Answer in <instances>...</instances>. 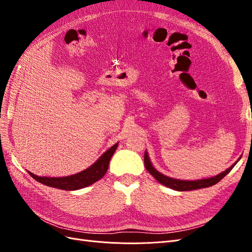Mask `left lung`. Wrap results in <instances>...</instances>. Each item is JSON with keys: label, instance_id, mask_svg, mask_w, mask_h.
<instances>
[{"label": "left lung", "instance_id": "1", "mask_svg": "<svg viewBox=\"0 0 252 252\" xmlns=\"http://www.w3.org/2000/svg\"><path fill=\"white\" fill-rule=\"evenodd\" d=\"M241 158V157H240ZM240 158L236 161L235 163H233L229 168H227L225 171L220 172L215 177L211 178H206V179H201V180H195V181H187V180H179V179H173V178H169L167 175L161 173L159 171H158L154 165L151 164L150 158L148 157V152L145 151L144 155V163H145V167L148 170V172L154 177L158 183H161L162 185L169 187L173 190H177V191H189V190H196V189H201V188H206V187H210L212 185H216L217 183H219L220 180H222L226 174H228L230 172V170L235 166V164L240 161Z\"/></svg>", "mask_w": 252, "mask_h": 252}]
</instances>
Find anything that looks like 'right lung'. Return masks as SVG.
Masks as SVG:
<instances>
[{"label": "right lung", "instance_id": "add662e5", "mask_svg": "<svg viewBox=\"0 0 252 252\" xmlns=\"http://www.w3.org/2000/svg\"><path fill=\"white\" fill-rule=\"evenodd\" d=\"M118 145L119 143L114 144L112 147H110L108 150H106V152H104L93 165L89 166L85 170L72 175H68V177L48 178L39 177V175H35L30 171H28V173L32 175L35 181L49 187L63 190H78L85 188L87 186H90L91 184H94L96 181L101 180L105 175V173L107 172L110 158L113 156L114 151L117 150Z\"/></svg>", "mask_w": 252, "mask_h": 252}]
</instances>
